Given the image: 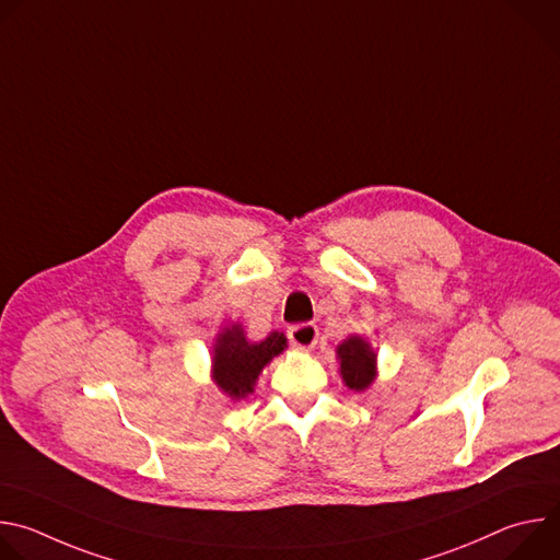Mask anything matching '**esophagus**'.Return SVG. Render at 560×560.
Returning a JSON list of instances; mask_svg holds the SVG:
<instances>
[{"label":"esophagus","instance_id":"obj_1","mask_svg":"<svg viewBox=\"0 0 560 560\" xmlns=\"http://www.w3.org/2000/svg\"><path fill=\"white\" fill-rule=\"evenodd\" d=\"M288 339L301 350H312L318 339V328L314 324H296L288 330Z\"/></svg>","mask_w":560,"mask_h":560}]
</instances>
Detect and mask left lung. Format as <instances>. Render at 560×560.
Returning <instances> with one entry per match:
<instances>
[{
	"mask_svg": "<svg viewBox=\"0 0 560 560\" xmlns=\"http://www.w3.org/2000/svg\"><path fill=\"white\" fill-rule=\"evenodd\" d=\"M341 359V376L350 389H365L374 381V352L361 337H350L337 348Z\"/></svg>",
	"mask_w": 560,
	"mask_h": 560,
	"instance_id": "1",
	"label": "left lung"
}]
</instances>
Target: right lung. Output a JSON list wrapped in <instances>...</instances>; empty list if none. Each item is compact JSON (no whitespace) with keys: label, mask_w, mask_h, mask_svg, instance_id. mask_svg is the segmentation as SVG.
<instances>
[{"label":"right lung","mask_w":560,"mask_h":560,"mask_svg":"<svg viewBox=\"0 0 560 560\" xmlns=\"http://www.w3.org/2000/svg\"><path fill=\"white\" fill-rule=\"evenodd\" d=\"M285 337L279 332L268 335L259 343H248L242 326L225 328L214 346V381L232 398H244L253 392V385L268 365V361L281 354Z\"/></svg>","instance_id":"add662e5"}]
</instances>
